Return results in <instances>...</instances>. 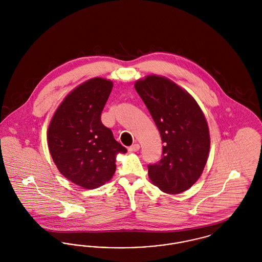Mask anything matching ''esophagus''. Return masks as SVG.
Here are the masks:
<instances>
[{"mask_svg":"<svg viewBox=\"0 0 262 262\" xmlns=\"http://www.w3.org/2000/svg\"><path fill=\"white\" fill-rule=\"evenodd\" d=\"M137 150H139V144H133L132 146H129L128 147V151H130V152H136Z\"/></svg>","mask_w":262,"mask_h":262,"instance_id":"esophagus-1","label":"esophagus"}]
</instances>
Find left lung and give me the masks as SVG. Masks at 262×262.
Returning a JSON list of instances; mask_svg holds the SVG:
<instances>
[{"instance_id":"8db88e82","label":"left lung","mask_w":262,"mask_h":262,"mask_svg":"<svg viewBox=\"0 0 262 262\" xmlns=\"http://www.w3.org/2000/svg\"><path fill=\"white\" fill-rule=\"evenodd\" d=\"M157 126L162 158L147 165L151 182L166 193H181L200 177L210 148L204 115L194 99L171 80L150 75L135 84Z\"/></svg>"}]
</instances>
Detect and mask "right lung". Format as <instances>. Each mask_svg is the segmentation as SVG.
Returning <instances> with one entry per match:
<instances>
[{"label":"right lung","mask_w":262,"mask_h":262,"mask_svg":"<svg viewBox=\"0 0 262 262\" xmlns=\"http://www.w3.org/2000/svg\"><path fill=\"white\" fill-rule=\"evenodd\" d=\"M112 81L95 77L72 91L55 113L48 128L51 156L61 174L92 189L116 171V155L126 149L101 122Z\"/></svg>","instance_id":"1"}]
</instances>
